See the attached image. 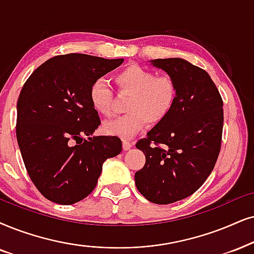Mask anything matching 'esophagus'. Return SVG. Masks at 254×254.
Returning <instances> with one entry per match:
<instances>
[{
    "label": "esophagus",
    "instance_id": "34e87169",
    "mask_svg": "<svg viewBox=\"0 0 254 254\" xmlns=\"http://www.w3.org/2000/svg\"><path fill=\"white\" fill-rule=\"evenodd\" d=\"M131 146H132V143H131L130 140H123V149L124 150H129Z\"/></svg>",
    "mask_w": 254,
    "mask_h": 254
}]
</instances>
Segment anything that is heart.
I'll use <instances>...</instances> for the list:
<instances>
[{
  "label": "heart",
  "instance_id": "obj_1",
  "mask_svg": "<svg viewBox=\"0 0 254 254\" xmlns=\"http://www.w3.org/2000/svg\"><path fill=\"white\" fill-rule=\"evenodd\" d=\"M114 81L121 92L130 94L125 104L127 112L103 125L108 134L123 139L136 136L146 123L156 125L169 116L177 99V84L168 75H159L144 66L132 64L115 73ZM90 104L101 116L114 111V94L107 83L97 79L89 89Z\"/></svg>",
  "mask_w": 254,
  "mask_h": 254
}]
</instances>
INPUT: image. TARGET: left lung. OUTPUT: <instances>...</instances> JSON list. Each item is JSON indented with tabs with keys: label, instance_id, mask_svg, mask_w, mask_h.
Segmentation results:
<instances>
[{
	"label": "left lung",
	"instance_id": "obj_1",
	"mask_svg": "<svg viewBox=\"0 0 254 254\" xmlns=\"http://www.w3.org/2000/svg\"><path fill=\"white\" fill-rule=\"evenodd\" d=\"M177 84L171 112L136 143L145 165L134 173L138 191L155 204L182 200L204 184L219 156L223 99L208 73L183 59L153 60Z\"/></svg>",
	"mask_w": 254,
	"mask_h": 254
}]
</instances>
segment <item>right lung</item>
<instances>
[{"mask_svg":"<svg viewBox=\"0 0 254 254\" xmlns=\"http://www.w3.org/2000/svg\"><path fill=\"white\" fill-rule=\"evenodd\" d=\"M123 61L85 54L55 56L41 64L21 90L18 146L31 182L54 203L84 199L96 188L103 163L121 153L118 137H90L101 120L90 104L89 89Z\"/></svg>","mask_w":254,"mask_h":254,"instance_id":"right-lung-1","label":"right lung"}]
</instances>
